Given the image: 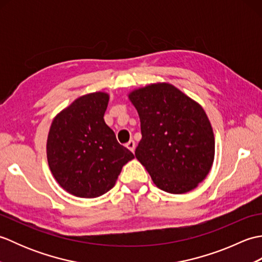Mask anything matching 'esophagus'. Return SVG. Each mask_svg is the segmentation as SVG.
Wrapping results in <instances>:
<instances>
[{"label": "esophagus", "instance_id": "obj_1", "mask_svg": "<svg viewBox=\"0 0 262 262\" xmlns=\"http://www.w3.org/2000/svg\"><path fill=\"white\" fill-rule=\"evenodd\" d=\"M135 142L134 141H129V142H128L127 144H126V147L128 148V149H130V151L133 152V153H134V151H135Z\"/></svg>", "mask_w": 262, "mask_h": 262}]
</instances>
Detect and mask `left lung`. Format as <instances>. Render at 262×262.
Instances as JSON below:
<instances>
[{"label": "left lung", "mask_w": 262, "mask_h": 262, "mask_svg": "<svg viewBox=\"0 0 262 262\" xmlns=\"http://www.w3.org/2000/svg\"><path fill=\"white\" fill-rule=\"evenodd\" d=\"M140 116L142 140L135 157L153 182L185 193L202 182L214 161V133L204 109L179 89L158 83L129 94Z\"/></svg>", "instance_id": "1"}]
</instances>
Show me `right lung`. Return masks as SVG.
Masks as SVG:
<instances>
[{
    "mask_svg": "<svg viewBox=\"0 0 262 262\" xmlns=\"http://www.w3.org/2000/svg\"><path fill=\"white\" fill-rule=\"evenodd\" d=\"M108 101L104 92L76 99L49 129V168L60 187L76 197L96 198L109 191L122 166L134 159L104 122Z\"/></svg>",
    "mask_w": 262,
    "mask_h": 262,
    "instance_id": "obj_1",
    "label": "right lung"
}]
</instances>
